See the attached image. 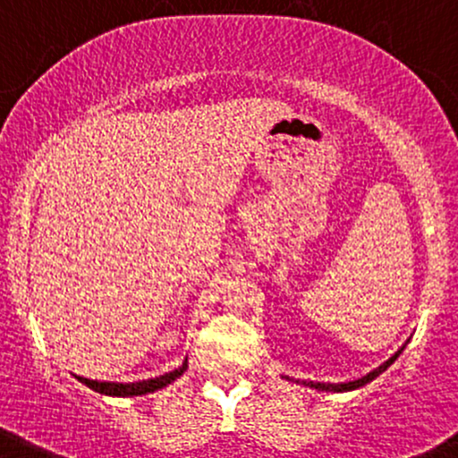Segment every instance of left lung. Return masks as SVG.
Instances as JSON below:
<instances>
[{
	"label": "left lung",
	"instance_id": "obj_1",
	"mask_svg": "<svg viewBox=\"0 0 458 458\" xmlns=\"http://www.w3.org/2000/svg\"><path fill=\"white\" fill-rule=\"evenodd\" d=\"M403 348H405V345H403ZM403 348H401V350H396V352L392 354V357L387 359L386 363H381V366H378L377 370L368 372L366 377L357 378V381H348V383H318V381H301V383H303V386L312 387V390H321V392H350V390H357V387L366 386V383H370L372 378H377L378 374H381V372H386L387 368H390L392 363H394L396 359H399V354L403 352ZM284 378H288V381H294V378H290V377H284ZM297 383H299V381H297Z\"/></svg>",
	"mask_w": 458,
	"mask_h": 458
}]
</instances>
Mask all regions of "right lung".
Segmentation results:
<instances>
[{"instance_id": "add662e5", "label": "right lung", "mask_w": 458, "mask_h": 458, "mask_svg": "<svg viewBox=\"0 0 458 458\" xmlns=\"http://www.w3.org/2000/svg\"><path fill=\"white\" fill-rule=\"evenodd\" d=\"M188 370V359H183V363L179 368H174L173 372H165L161 377L155 378H146V381H137V383H114V381H90V378L77 377L84 386L90 387V390L99 392V394L106 396H141L148 394V392H157L161 387H165L168 383H173L174 378L182 377L183 372Z\"/></svg>"}]
</instances>
